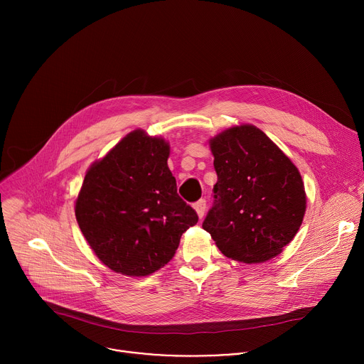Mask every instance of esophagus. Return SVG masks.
<instances>
[{"label":"esophagus","instance_id":"1","mask_svg":"<svg viewBox=\"0 0 364 364\" xmlns=\"http://www.w3.org/2000/svg\"><path fill=\"white\" fill-rule=\"evenodd\" d=\"M194 209L197 212V216L201 219L204 216V213H205V200L200 198L198 201H196L194 203Z\"/></svg>","mask_w":364,"mask_h":364}]
</instances>
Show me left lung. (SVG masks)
Masks as SVG:
<instances>
[{
    "instance_id": "1",
    "label": "left lung",
    "mask_w": 364,
    "mask_h": 364,
    "mask_svg": "<svg viewBox=\"0 0 364 364\" xmlns=\"http://www.w3.org/2000/svg\"><path fill=\"white\" fill-rule=\"evenodd\" d=\"M218 183L203 229L220 252L245 264L277 256L296 235L306 207L298 168L253 125L210 139Z\"/></svg>"
}]
</instances>
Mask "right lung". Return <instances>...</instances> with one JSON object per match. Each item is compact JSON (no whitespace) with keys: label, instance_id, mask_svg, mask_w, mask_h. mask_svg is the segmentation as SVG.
I'll return each instance as SVG.
<instances>
[{"label":"right lung","instance_id":"add662e5","mask_svg":"<svg viewBox=\"0 0 364 364\" xmlns=\"http://www.w3.org/2000/svg\"><path fill=\"white\" fill-rule=\"evenodd\" d=\"M163 138L136 129L87 170L75 213L95 255L109 269L145 277L167 265L198 216L178 194Z\"/></svg>","mask_w":364,"mask_h":364}]
</instances>
